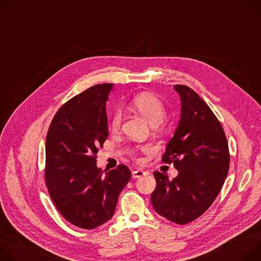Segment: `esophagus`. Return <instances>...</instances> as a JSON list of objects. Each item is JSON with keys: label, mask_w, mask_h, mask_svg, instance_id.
<instances>
[{"label": "esophagus", "mask_w": 261, "mask_h": 261, "mask_svg": "<svg viewBox=\"0 0 261 261\" xmlns=\"http://www.w3.org/2000/svg\"><path fill=\"white\" fill-rule=\"evenodd\" d=\"M145 173H146V172L143 171L142 169H136V170H134V171L132 172V177H133V178H138V177L144 175Z\"/></svg>", "instance_id": "obj_1"}]
</instances>
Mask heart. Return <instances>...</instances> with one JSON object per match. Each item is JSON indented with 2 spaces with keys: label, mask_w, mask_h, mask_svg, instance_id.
Here are the masks:
<instances>
[{
  "label": "heart",
  "mask_w": 261,
  "mask_h": 261,
  "mask_svg": "<svg viewBox=\"0 0 261 261\" xmlns=\"http://www.w3.org/2000/svg\"><path fill=\"white\" fill-rule=\"evenodd\" d=\"M132 106L141 114L147 122L156 127L163 123L166 118V108L164 103L155 95L142 93L135 96L132 100ZM123 121V113L121 109H116L110 119V127L113 131H118L121 128ZM146 146H142L141 150H146Z\"/></svg>",
  "instance_id": "heart-1"
}]
</instances>
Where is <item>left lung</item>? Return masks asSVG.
I'll return each instance as SVG.
<instances>
[{
	"label": "left lung",
	"instance_id": "8db88e82",
	"mask_svg": "<svg viewBox=\"0 0 261 261\" xmlns=\"http://www.w3.org/2000/svg\"><path fill=\"white\" fill-rule=\"evenodd\" d=\"M180 119L166 145L162 161L173 162L178 174L172 180L155 171L154 210L184 225L200 217L218 196L229 169L228 143L208 105L189 87L176 85Z\"/></svg>",
	"mask_w": 261,
	"mask_h": 261
}]
</instances>
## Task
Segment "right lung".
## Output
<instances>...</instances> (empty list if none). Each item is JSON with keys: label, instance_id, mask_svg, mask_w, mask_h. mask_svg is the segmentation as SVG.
Returning a JSON list of instances; mask_svg holds the SVG:
<instances>
[{"label": "right lung", "instance_id": "1", "mask_svg": "<svg viewBox=\"0 0 261 261\" xmlns=\"http://www.w3.org/2000/svg\"><path fill=\"white\" fill-rule=\"evenodd\" d=\"M113 84L96 85L66 102L54 117L45 144V182L49 195L71 224L96 228L115 214L118 198L131 177L120 164L97 167L98 148L108 136L106 101Z\"/></svg>", "mask_w": 261, "mask_h": 261}]
</instances>
